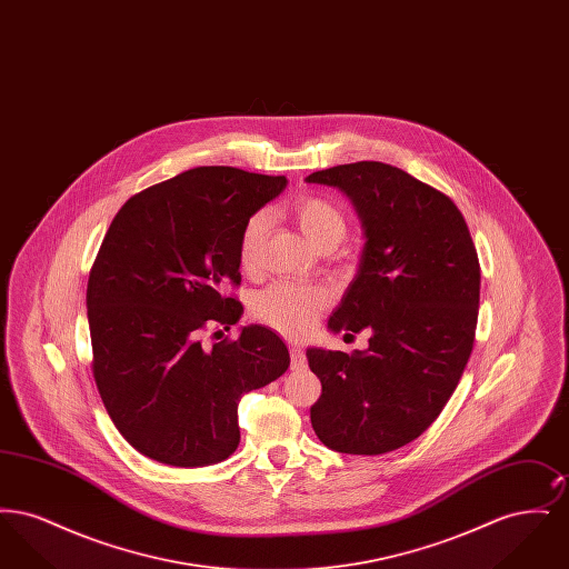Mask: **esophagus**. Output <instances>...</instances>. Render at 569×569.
<instances>
[{"label":"esophagus","instance_id":"1","mask_svg":"<svg viewBox=\"0 0 569 569\" xmlns=\"http://www.w3.org/2000/svg\"><path fill=\"white\" fill-rule=\"evenodd\" d=\"M290 360H292V369H305L307 367V358L300 346L290 348Z\"/></svg>","mask_w":569,"mask_h":569}]
</instances>
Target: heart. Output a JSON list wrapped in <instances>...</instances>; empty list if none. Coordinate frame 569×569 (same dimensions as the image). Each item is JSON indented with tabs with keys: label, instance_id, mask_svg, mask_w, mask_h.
<instances>
[{
	"label": "heart",
	"instance_id": "heart-1",
	"mask_svg": "<svg viewBox=\"0 0 569 569\" xmlns=\"http://www.w3.org/2000/svg\"><path fill=\"white\" fill-rule=\"evenodd\" d=\"M288 213L297 221L300 232L313 247L328 251L341 243L348 232V219L341 207L322 193H300ZM267 237V216L256 213L244 221L239 239V264L244 272H256L262 262V249ZM328 305L322 288L279 281L264 288L253 298L251 313L262 325L271 326L281 335H305Z\"/></svg>",
	"mask_w": 569,
	"mask_h": 569
}]
</instances>
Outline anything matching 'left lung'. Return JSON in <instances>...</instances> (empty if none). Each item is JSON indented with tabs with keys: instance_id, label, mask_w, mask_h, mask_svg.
Instances as JSON below:
<instances>
[{
	"instance_id": "1",
	"label": "left lung",
	"mask_w": 569,
	"mask_h": 569,
	"mask_svg": "<svg viewBox=\"0 0 569 569\" xmlns=\"http://www.w3.org/2000/svg\"><path fill=\"white\" fill-rule=\"evenodd\" d=\"M346 191L365 226L358 274L328 328L369 330L365 352L307 350L322 395L311 425L330 450L386 455L425 433L473 350L480 262L450 196L381 162L307 177Z\"/></svg>"
}]
</instances>
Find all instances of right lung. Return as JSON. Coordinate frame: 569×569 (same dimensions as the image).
Listing matches in <instances>:
<instances>
[{
  "instance_id": "1",
  "label": "right lung",
  "mask_w": 569,
  "mask_h": 569,
  "mask_svg": "<svg viewBox=\"0 0 569 569\" xmlns=\"http://www.w3.org/2000/svg\"><path fill=\"white\" fill-rule=\"evenodd\" d=\"M286 183L198 166L138 191L112 219L87 281L91 371L140 455L174 467L228 459L241 397L286 373L288 348L264 326L200 339L209 325L239 322L243 305L226 290L241 283V230Z\"/></svg>"
}]
</instances>
